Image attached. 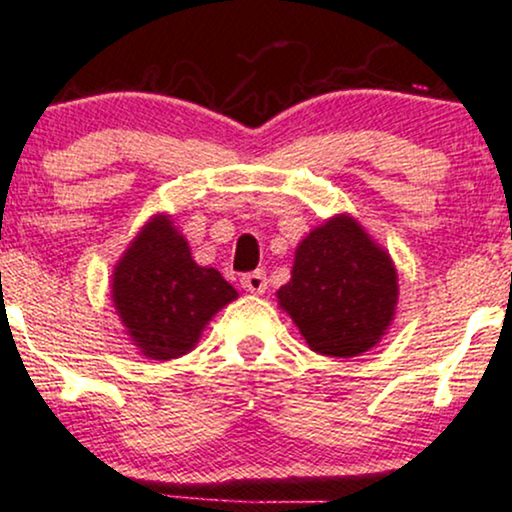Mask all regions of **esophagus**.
<instances>
[{
  "mask_svg": "<svg viewBox=\"0 0 512 512\" xmlns=\"http://www.w3.org/2000/svg\"><path fill=\"white\" fill-rule=\"evenodd\" d=\"M242 287L251 294H263V292H266V287H268L266 273H263V270H254V273L242 275Z\"/></svg>",
  "mask_w": 512,
  "mask_h": 512,
  "instance_id": "esophagus-1",
  "label": "esophagus"
}]
</instances>
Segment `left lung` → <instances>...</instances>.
Segmentation results:
<instances>
[{
	"label": "left lung",
	"instance_id": "left-lung-1",
	"mask_svg": "<svg viewBox=\"0 0 512 512\" xmlns=\"http://www.w3.org/2000/svg\"><path fill=\"white\" fill-rule=\"evenodd\" d=\"M398 268L381 244L340 213L294 251L292 278L278 290L306 345L326 357H359L383 340L398 309Z\"/></svg>",
	"mask_w": 512,
	"mask_h": 512
}]
</instances>
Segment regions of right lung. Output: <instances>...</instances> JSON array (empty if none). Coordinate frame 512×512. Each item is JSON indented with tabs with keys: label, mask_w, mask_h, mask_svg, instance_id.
I'll return each mask as SVG.
<instances>
[{
	"label": "right lung",
	"mask_w": 512,
	"mask_h": 512,
	"mask_svg": "<svg viewBox=\"0 0 512 512\" xmlns=\"http://www.w3.org/2000/svg\"><path fill=\"white\" fill-rule=\"evenodd\" d=\"M239 294L215 268L198 266L172 215H153L112 270V304L131 345L148 359L191 352L203 328Z\"/></svg>",
	"instance_id": "add662e5"
}]
</instances>
